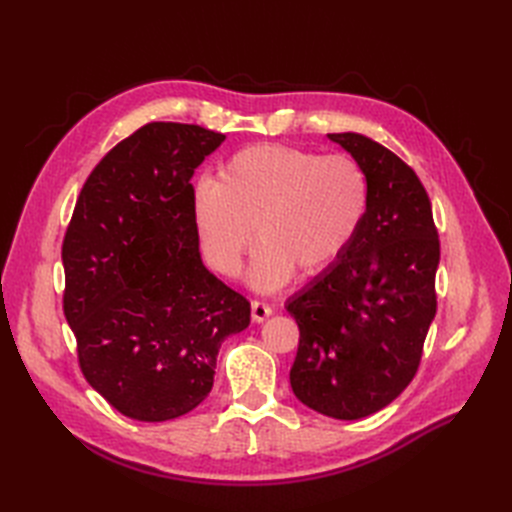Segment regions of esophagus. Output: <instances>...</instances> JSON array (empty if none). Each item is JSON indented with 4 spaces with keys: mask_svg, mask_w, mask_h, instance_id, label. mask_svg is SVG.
Instances as JSON below:
<instances>
[{
    "mask_svg": "<svg viewBox=\"0 0 512 512\" xmlns=\"http://www.w3.org/2000/svg\"><path fill=\"white\" fill-rule=\"evenodd\" d=\"M273 314V307L265 301H252V320L254 322H265Z\"/></svg>",
    "mask_w": 512,
    "mask_h": 512,
    "instance_id": "esophagus-1",
    "label": "esophagus"
}]
</instances>
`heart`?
<instances>
[{"label": "heart", "mask_w": 512, "mask_h": 512, "mask_svg": "<svg viewBox=\"0 0 512 512\" xmlns=\"http://www.w3.org/2000/svg\"><path fill=\"white\" fill-rule=\"evenodd\" d=\"M369 211L365 168L344 153L252 145L194 188V222L209 265L237 277L256 239L250 282L275 290L294 271L318 275L342 260Z\"/></svg>", "instance_id": "heart-1"}]
</instances>
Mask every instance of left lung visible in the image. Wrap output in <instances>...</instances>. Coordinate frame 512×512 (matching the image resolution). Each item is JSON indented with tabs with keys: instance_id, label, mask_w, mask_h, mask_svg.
I'll use <instances>...</instances> for the list:
<instances>
[{
	"instance_id": "obj_1",
	"label": "left lung",
	"mask_w": 512,
	"mask_h": 512,
	"mask_svg": "<svg viewBox=\"0 0 512 512\" xmlns=\"http://www.w3.org/2000/svg\"><path fill=\"white\" fill-rule=\"evenodd\" d=\"M369 179V211L342 260L286 303L299 324L290 386L339 421L389 406L412 382L436 316L440 239L414 170L371 138L329 134Z\"/></svg>"
}]
</instances>
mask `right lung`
<instances>
[{
	"mask_svg": "<svg viewBox=\"0 0 512 512\" xmlns=\"http://www.w3.org/2000/svg\"><path fill=\"white\" fill-rule=\"evenodd\" d=\"M153 121L91 170L66 230L64 314L87 382L123 416L162 423L203 401L250 301L198 252L192 175L224 143Z\"/></svg>",
	"mask_w": 512,
	"mask_h": 512,
	"instance_id": "right-lung-1",
	"label": "right lung"
}]
</instances>
